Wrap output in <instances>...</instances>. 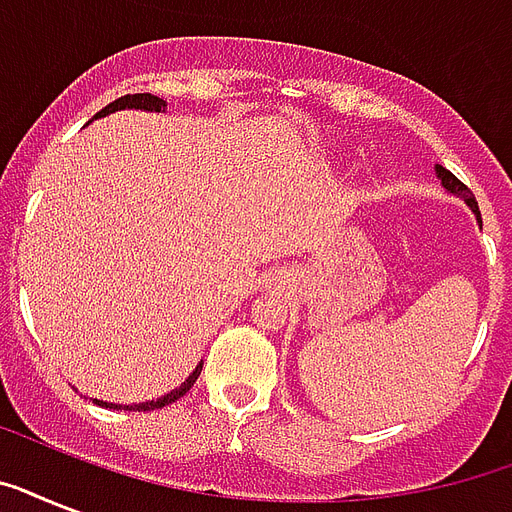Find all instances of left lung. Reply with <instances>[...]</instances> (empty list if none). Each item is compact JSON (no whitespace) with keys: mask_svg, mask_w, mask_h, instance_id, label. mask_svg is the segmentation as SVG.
<instances>
[{"mask_svg":"<svg viewBox=\"0 0 512 512\" xmlns=\"http://www.w3.org/2000/svg\"><path fill=\"white\" fill-rule=\"evenodd\" d=\"M436 177H438V180H441V185H444V191H446V193H452V196H460V199L465 201V204H468L470 209H473V215H476L478 223H481V212H478V201H476V196L470 193L468 185L460 183V180H457V177H454L449 170H444L441 164H436Z\"/></svg>","mask_w":512,"mask_h":512,"instance_id":"1","label":"left lung"}]
</instances>
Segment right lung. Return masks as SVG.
I'll list each match as a JSON object with an SVG mask.
<instances>
[{
  "label": "right lung",
  "instance_id": "add662e5",
  "mask_svg": "<svg viewBox=\"0 0 512 512\" xmlns=\"http://www.w3.org/2000/svg\"><path fill=\"white\" fill-rule=\"evenodd\" d=\"M127 108H135V111H154V114H162L164 108H167V103H164L162 98H156V95H151V92H140V95H124V98L114 100V103H108L103 111H98L95 114V119H100V116H108L114 114V111H127ZM201 366H204V361H199L196 364V369H193L191 374H188V380L180 382V388L170 390L167 396L156 398V401H143V404H132V406H122V404H108V401H98V398H92L98 406H106V409H130V412H151V409H162V406L172 404V401H177V398H183L188 390L193 388V382L199 380L201 374Z\"/></svg>",
  "mask_w": 512,
  "mask_h": 512
}]
</instances>
